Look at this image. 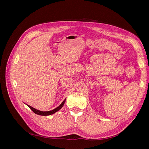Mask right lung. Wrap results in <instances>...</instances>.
Returning <instances> with one entry per match:
<instances>
[{"label": "right lung", "mask_w": 149, "mask_h": 149, "mask_svg": "<svg viewBox=\"0 0 149 149\" xmlns=\"http://www.w3.org/2000/svg\"><path fill=\"white\" fill-rule=\"evenodd\" d=\"M65 101H66V99L63 101L62 102V103L59 106L57 107L56 108H55V109H53L52 111H39V110H37V109H35V108L31 107L30 106H29L28 104H26V106H28L30 107V109L31 111H32L34 112V113H35L36 114L40 115V116H48V115H52V114H53L54 113H55L56 112L59 111L61 109V108H62V107L63 106L65 102Z\"/></svg>", "instance_id": "right-lung-1"}]
</instances>
